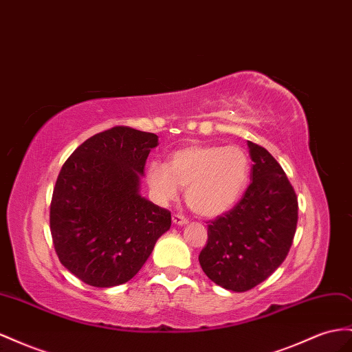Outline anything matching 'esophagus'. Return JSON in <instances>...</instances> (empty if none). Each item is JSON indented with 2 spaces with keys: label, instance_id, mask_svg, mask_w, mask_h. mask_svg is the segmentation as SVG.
<instances>
[{
  "label": "esophagus",
  "instance_id": "1",
  "mask_svg": "<svg viewBox=\"0 0 352 352\" xmlns=\"http://www.w3.org/2000/svg\"><path fill=\"white\" fill-rule=\"evenodd\" d=\"M172 219H173V223H175V225H186V223H188L186 217H185L184 214H180V213H175Z\"/></svg>",
  "mask_w": 352,
  "mask_h": 352
}]
</instances>
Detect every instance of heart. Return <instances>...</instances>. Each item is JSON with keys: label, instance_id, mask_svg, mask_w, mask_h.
<instances>
[{"label": "heart", "instance_id": "heart-1", "mask_svg": "<svg viewBox=\"0 0 352 352\" xmlns=\"http://www.w3.org/2000/svg\"><path fill=\"white\" fill-rule=\"evenodd\" d=\"M250 163L239 146L189 145L170 155L168 164L153 161L148 184L160 201L175 199L180 186L192 210L204 217L225 213L239 201L249 182Z\"/></svg>", "mask_w": 352, "mask_h": 352}]
</instances>
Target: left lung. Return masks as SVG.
<instances>
[{
    "label": "left lung",
    "mask_w": 352,
    "mask_h": 352,
    "mask_svg": "<svg viewBox=\"0 0 352 352\" xmlns=\"http://www.w3.org/2000/svg\"><path fill=\"white\" fill-rule=\"evenodd\" d=\"M253 161L241 199L207 222V243L198 256L217 286L247 292L267 280L286 259L298 225V197L267 149L247 142Z\"/></svg>",
    "instance_id": "1"
}]
</instances>
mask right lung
Masks as SVG:
<instances>
[{"label": "right lung", "mask_w": 352, "mask_h": 352, "mask_svg": "<svg viewBox=\"0 0 352 352\" xmlns=\"http://www.w3.org/2000/svg\"><path fill=\"white\" fill-rule=\"evenodd\" d=\"M154 133L116 126L65 161L50 204V231L63 267L93 287L127 283L144 267L172 214L139 195Z\"/></svg>", "instance_id": "add662e5"}]
</instances>
